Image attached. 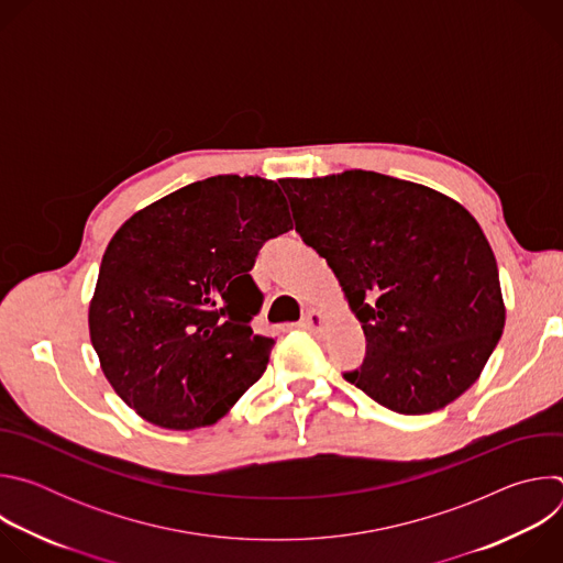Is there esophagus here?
<instances>
[{
    "label": "esophagus",
    "mask_w": 563,
    "mask_h": 563,
    "mask_svg": "<svg viewBox=\"0 0 563 563\" xmlns=\"http://www.w3.org/2000/svg\"><path fill=\"white\" fill-rule=\"evenodd\" d=\"M323 325H325V316L320 313V311H316V309H309V311L302 316V320H300V328H302V330H309V332L323 330Z\"/></svg>",
    "instance_id": "1"
}]
</instances>
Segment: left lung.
I'll list each match as a JSON object with an SVG mask.
<instances>
[{
    "label": "left lung",
    "instance_id": "left-lung-1",
    "mask_svg": "<svg viewBox=\"0 0 563 563\" xmlns=\"http://www.w3.org/2000/svg\"><path fill=\"white\" fill-rule=\"evenodd\" d=\"M367 341L345 380L398 415L459 398L497 347L506 305L484 229L456 200L374 172L280 180Z\"/></svg>",
    "mask_w": 563,
    "mask_h": 563
}]
</instances>
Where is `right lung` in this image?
<instances>
[{
    "mask_svg": "<svg viewBox=\"0 0 563 563\" xmlns=\"http://www.w3.org/2000/svg\"><path fill=\"white\" fill-rule=\"evenodd\" d=\"M291 229L274 180L213 176L133 213L102 256L91 343L118 396L142 419L196 430L229 412L265 372L274 339L252 318V267Z\"/></svg>",
    "mask_w": 563,
    "mask_h": 563,
    "instance_id": "obj_1",
    "label": "right lung"
}]
</instances>
